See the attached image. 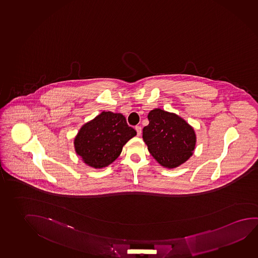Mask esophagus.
Returning <instances> with one entry per match:
<instances>
[{
  "label": "esophagus",
  "instance_id": "1",
  "mask_svg": "<svg viewBox=\"0 0 258 258\" xmlns=\"http://www.w3.org/2000/svg\"><path fill=\"white\" fill-rule=\"evenodd\" d=\"M136 128V131H137V133H138V136H140L141 133H142V127H140V126H136L135 127Z\"/></svg>",
  "mask_w": 258,
  "mask_h": 258
}]
</instances>
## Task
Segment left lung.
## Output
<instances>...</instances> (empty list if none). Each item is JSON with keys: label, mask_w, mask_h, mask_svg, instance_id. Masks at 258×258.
Wrapping results in <instances>:
<instances>
[{"label": "left lung", "mask_w": 258, "mask_h": 258, "mask_svg": "<svg viewBox=\"0 0 258 258\" xmlns=\"http://www.w3.org/2000/svg\"><path fill=\"white\" fill-rule=\"evenodd\" d=\"M148 119L149 124L143 128V139L161 166L176 168L192 155L196 136L184 119L161 109L152 110Z\"/></svg>", "instance_id": "obj_1"}]
</instances>
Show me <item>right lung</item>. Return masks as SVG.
<instances>
[{
  "instance_id": "right-lung-1",
  "label": "right lung",
  "mask_w": 258,
  "mask_h": 258,
  "mask_svg": "<svg viewBox=\"0 0 258 258\" xmlns=\"http://www.w3.org/2000/svg\"><path fill=\"white\" fill-rule=\"evenodd\" d=\"M136 135L121 113L101 112L80 130L75 151L90 167L105 168L119 157L124 145Z\"/></svg>"
}]
</instances>
